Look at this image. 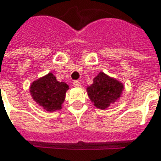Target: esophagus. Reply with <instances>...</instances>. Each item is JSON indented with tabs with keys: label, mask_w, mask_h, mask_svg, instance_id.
I'll use <instances>...</instances> for the list:
<instances>
[{
	"label": "esophagus",
	"mask_w": 161,
	"mask_h": 161,
	"mask_svg": "<svg viewBox=\"0 0 161 161\" xmlns=\"http://www.w3.org/2000/svg\"><path fill=\"white\" fill-rule=\"evenodd\" d=\"M73 86L74 87H77V88H79L81 86V83L79 82V81H74L73 82Z\"/></svg>",
	"instance_id": "obj_1"
}]
</instances>
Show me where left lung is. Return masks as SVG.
Returning <instances> with one entry per match:
<instances>
[{"mask_svg":"<svg viewBox=\"0 0 161 161\" xmlns=\"http://www.w3.org/2000/svg\"><path fill=\"white\" fill-rule=\"evenodd\" d=\"M124 86L115 78L108 77L101 71L93 79V84L88 86L89 97L97 108L105 109L114 103L122 93Z\"/></svg>","mask_w":161,"mask_h":161,"instance_id":"1","label":"left lung"}]
</instances>
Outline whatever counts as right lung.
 <instances>
[{
	"label": "right lung",
	"instance_id": "add662e5",
	"mask_svg": "<svg viewBox=\"0 0 161 161\" xmlns=\"http://www.w3.org/2000/svg\"><path fill=\"white\" fill-rule=\"evenodd\" d=\"M69 86L64 82H58L50 72L32 83L30 93L32 97L46 111L53 112L62 108L65 93Z\"/></svg>",
	"mask_w": 161,
	"mask_h": 161
}]
</instances>
